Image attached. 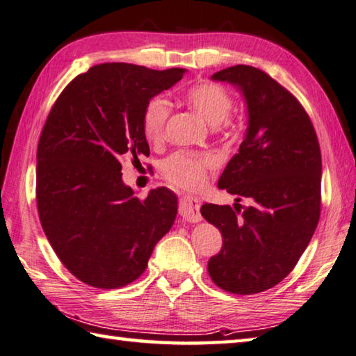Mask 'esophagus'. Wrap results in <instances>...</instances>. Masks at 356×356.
<instances>
[{"instance_id": "1", "label": "esophagus", "mask_w": 356, "mask_h": 356, "mask_svg": "<svg viewBox=\"0 0 356 356\" xmlns=\"http://www.w3.org/2000/svg\"><path fill=\"white\" fill-rule=\"evenodd\" d=\"M199 209H200V200L197 197L185 196L179 200V213L185 221L188 222L200 221L202 216H200Z\"/></svg>"}]
</instances>
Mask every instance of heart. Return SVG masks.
<instances>
[{"label":"heart","mask_w":356,"mask_h":356,"mask_svg":"<svg viewBox=\"0 0 356 356\" xmlns=\"http://www.w3.org/2000/svg\"><path fill=\"white\" fill-rule=\"evenodd\" d=\"M186 104L202 115L216 131L230 134L235 122L230 118L234 98L227 88L213 81H200L185 90ZM170 101L163 96H156L147 102L141 116V131L149 143H157L163 138L166 121L170 118ZM216 160L210 152H195L179 149L161 161V172L172 185L185 190H196L204 184L207 171L215 166Z\"/></svg>","instance_id":"b5f03b06"}]
</instances>
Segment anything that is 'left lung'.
Segmentation results:
<instances>
[{
    "mask_svg": "<svg viewBox=\"0 0 356 356\" xmlns=\"http://www.w3.org/2000/svg\"><path fill=\"white\" fill-rule=\"evenodd\" d=\"M211 77L240 87L248 102L245 138L218 186L236 195L238 202L249 197L252 205H202L207 222L222 235L209 274L227 293H263L294 269L318 227V135L299 99L264 71L235 65Z\"/></svg>",
    "mask_w": 356,
    "mask_h": 356,
    "instance_id": "left-lung-1",
    "label": "left lung"
}]
</instances>
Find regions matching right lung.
I'll list each match as a JSON object with an SVG mask.
<instances>
[{"label":"right lung","mask_w":356,"mask_h":356,"mask_svg":"<svg viewBox=\"0 0 356 356\" xmlns=\"http://www.w3.org/2000/svg\"><path fill=\"white\" fill-rule=\"evenodd\" d=\"M184 74L101 63L76 76L51 107L37 146L38 218L63 266L86 285L116 289L137 280L172 227L176 195L159 186L135 197L121 165L149 157L145 107Z\"/></svg>","instance_id":"obj_1"}]
</instances>
